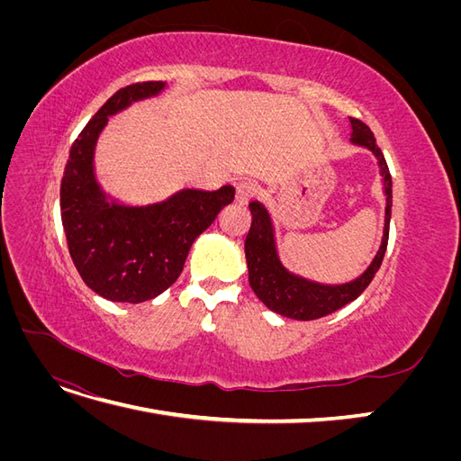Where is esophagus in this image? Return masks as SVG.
Here are the masks:
<instances>
[{"label":"esophagus","mask_w":461,"mask_h":461,"mask_svg":"<svg viewBox=\"0 0 461 461\" xmlns=\"http://www.w3.org/2000/svg\"><path fill=\"white\" fill-rule=\"evenodd\" d=\"M254 194H256V186L252 183H240L236 186V203L246 205L254 198Z\"/></svg>","instance_id":"esophagus-1"}]
</instances>
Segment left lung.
<instances>
[{
	"label": "left lung",
	"mask_w": 461,
	"mask_h": 461,
	"mask_svg": "<svg viewBox=\"0 0 461 461\" xmlns=\"http://www.w3.org/2000/svg\"><path fill=\"white\" fill-rule=\"evenodd\" d=\"M350 142L354 146L369 149L376 165H379L383 192L386 198L384 207V227L383 240L379 249L369 263V267L356 276L354 281L340 285H325L312 281L302 275L292 273L278 256L276 234L269 209L261 202L249 203L252 212V227L246 236V263H248V281L256 296L267 305V308L278 315L296 319V321H312L325 317L332 312L344 308L346 303L354 302L373 281L375 273L379 271L381 261L386 252L388 242V227H390V209H393V178L388 173V165L381 148L376 146L375 136L366 122L350 117Z\"/></svg>",
	"instance_id": "8db88e82"
}]
</instances>
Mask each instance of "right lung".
<instances>
[{
    "instance_id": "right-lung-1",
    "label": "right lung",
    "mask_w": 461,
    "mask_h": 461,
    "mask_svg": "<svg viewBox=\"0 0 461 461\" xmlns=\"http://www.w3.org/2000/svg\"><path fill=\"white\" fill-rule=\"evenodd\" d=\"M167 82L121 88L75 140L61 180V221L68 254L82 281L109 302L140 303L159 296L183 271L194 240L234 200V186L180 188L146 205L104 190L95 175V146L109 117L158 97Z\"/></svg>"
}]
</instances>
